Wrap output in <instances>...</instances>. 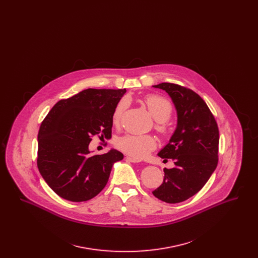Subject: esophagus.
I'll return each mask as SVG.
<instances>
[{"instance_id": "34e87169", "label": "esophagus", "mask_w": 258, "mask_h": 258, "mask_svg": "<svg viewBox=\"0 0 258 258\" xmlns=\"http://www.w3.org/2000/svg\"><path fill=\"white\" fill-rule=\"evenodd\" d=\"M125 159H126L127 161H130V162H135V163H136V162H140V161H141V160L136 159V158H133V157H126Z\"/></svg>"}]
</instances>
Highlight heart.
Segmentation results:
<instances>
[{
	"label": "heart",
	"instance_id": "b5f03b06",
	"mask_svg": "<svg viewBox=\"0 0 258 258\" xmlns=\"http://www.w3.org/2000/svg\"><path fill=\"white\" fill-rule=\"evenodd\" d=\"M143 103L157 121L156 130L164 136L169 135L170 128L166 121L173 113L171 101L160 95L150 94L143 98ZM127 104L126 98H121L116 104L112 114V122L115 125H118L121 122ZM116 146L134 158L143 159L156 149L157 141L152 135H126L116 140Z\"/></svg>",
	"mask_w": 258,
	"mask_h": 258
}]
</instances>
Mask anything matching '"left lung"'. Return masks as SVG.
I'll return each instance as SVG.
<instances>
[{"label":"left lung","mask_w":258,"mask_h":258,"mask_svg":"<svg viewBox=\"0 0 258 258\" xmlns=\"http://www.w3.org/2000/svg\"><path fill=\"white\" fill-rule=\"evenodd\" d=\"M176 107L178 123L169 143L158 154L172 159L175 166L164 168L163 182L153 195L166 203L194 197L207 183L219 161L220 134L208 105L195 91L178 84L160 83Z\"/></svg>","instance_id":"1"}]
</instances>
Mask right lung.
Listing matches in <instances>:
<instances>
[{
	"instance_id": "add662e5",
	"label": "right lung",
	"mask_w": 258,
	"mask_h": 258,
	"mask_svg": "<svg viewBox=\"0 0 258 258\" xmlns=\"http://www.w3.org/2000/svg\"><path fill=\"white\" fill-rule=\"evenodd\" d=\"M125 89H87L59 100L40 124L37 168L52 190L73 202L98 196L107 184L114 162L123 155L112 149L91 156L92 137L109 138L112 114Z\"/></svg>"
}]
</instances>
